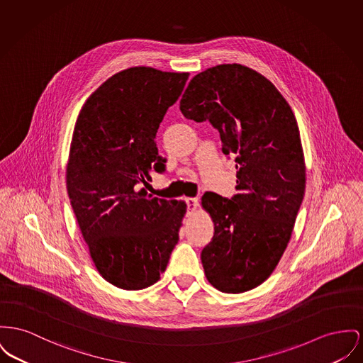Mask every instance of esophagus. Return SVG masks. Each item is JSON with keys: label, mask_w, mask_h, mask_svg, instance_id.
<instances>
[{"label": "esophagus", "mask_w": 363, "mask_h": 363, "mask_svg": "<svg viewBox=\"0 0 363 363\" xmlns=\"http://www.w3.org/2000/svg\"><path fill=\"white\" fill-rule=\"evenodd\" d=\"M185 203H186L188 210L193 211V210L199 206V199H197V197H186V199H185Z\"/></svg>", "instance_id": "obj_1"}]
</instances>
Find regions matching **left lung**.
Here are the masks:
<instances>
[{"label": "left lung", "instance_id": "8db88e82", "mask_svg": "<svg viewBox=\"0 0 363 363\" xmlns=\"http://www.w3.org/2000/svg\"><path fill=\"white\" fill-rule=\"evenodd\" d=\"M179 109L219 131L223 155L237 169L235 196L206 192L213 237L201 251L206 277L216 289L241 294L266 281L294 230L306 189L296 118L269 79L241 65H220L196 77Z\"/></svg>", "mask_w": 363, "mask_h": 363}]
</instances>
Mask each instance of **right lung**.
Segmentation results:
<instances>
[{"instance_id":"right-lung-1","label":"right lung","mask_w":363,"mask_h":363,"mask_svg":"<svg viewBox=\"0 0 363 363\" xmlns=\"http://www.w3.org/2000/svg\"><path fill=\"white\" fill-rule=\"evenodd\" d=\"M188 77L123 69L86 100L75 123L67 192L99 273L122 289L159 281L179 240L186 204L152 197L141 186L166 170L155 138Z\"/></svg>"}]
</instances>
